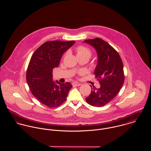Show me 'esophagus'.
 I'll list each match as a JSON object with an SVG mask.
<instances>
[{"instance_id":"1","label":"esophagus","mask_w":151,"mask_h":151,"mask_svg":"<svg viewBox=\"0 0 151 151\" xmlns=\"http://www.w3.org/2000/svg\"><path fill=\"white\" fill-rule=\"evenodd\" d=\"M72 84H73V86H80L81 85V83H79L78 82H73L72 83Z\"/></svg>"}]
</instances>
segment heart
<instances>
[{
  "label": "heart",
  "instance_id": "b5f03b06",
  "mask_svg": "<svg viewBox=\"0 0 151 151\" xmlns=\"http://www.w3.org/2000/svg\"><path fill=\"white\" fill-rule=\"evenodd\" d=\"M77 56H88L89 58L91 56V50L85 46H80L76 49Z\"/></svg>",
  "mask_w": 151,
  "mask_h": 151
}]
</instances>
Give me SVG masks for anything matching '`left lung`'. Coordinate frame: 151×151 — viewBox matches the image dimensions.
<instances>
[{"mask_svg": "<svg viewBox=\"0 0 151 151\" xmlns=\"http://www.w3.org/2000/svg\"><path fill=\"white\" fill-rule=\"evenodd\" d=\"M84 42L92 46L96 52L98 60L94 74L101 84L99 88H92L86 100L91 106H104L119 93L123 85V64L117 52L105 41L95 38Z\"/></svg>", "mask_w": 151, "mask_h": 151, "instance_id": "1", "label": "left lung"}]
</instances>
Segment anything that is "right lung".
<instances>
[{"label":"right lung","mask_w":151,"mask_h":151,"mask_svg":"<svg viewBox=\"0 0 151 151\" xmlns=\"http://www.w3.org/2000/svg\"><path fill=\"white\" fill-rule=\"evenodd\" d=\"M74 41H48L33 53L27 71V82L32 95L49 108L60 105L66 100L72 87L70 83L62 84L53 80L52 70L58 67L65 52Z\"/></svg>","instance_id":"add662e5"}]
</instances>
